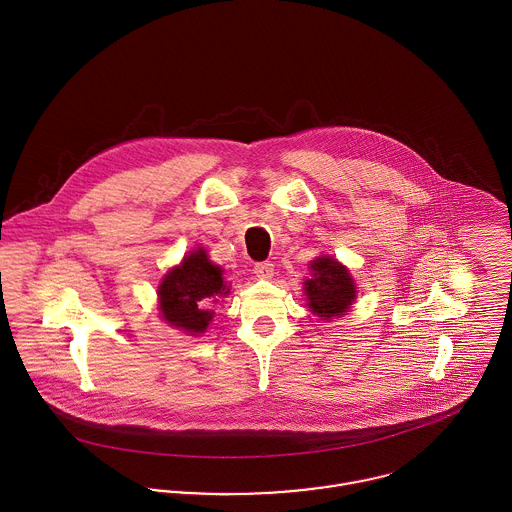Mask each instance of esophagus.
Returning a JSON list of instances; mask_svg holds the SVG:
<instances>
[{
    "instance_id": "1",
    "label": "esophagus",
    "mask_w": 512,
    "mask_h": 512,
    "mask_svg": "<svg viewBox=\"0 0 512 512\" xmlns=\"http://www.w3.org/2000/svg\"><path fill=\"white\" fill-rule=\"evenodd\" d=\"M254 274L262 280H270L274 276V264L272 262H256L254 264Z\"/></svg>"
}]
</instances>
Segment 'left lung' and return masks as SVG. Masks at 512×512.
<instances>
[{"mask_svg":"<svg viewBox=\"0 0 512 512\" xmlns=\"http://www.w3.org/2000/svg\"><path fill=\"white\" fill-rule=\"evenodd\" d=\"M313 278L305 282L309 309L323 319L343 315L355 301V282L335 258H317L311 264Z\"/></svg>","mask_w":512,"mask_h":512,"instance_id":"obj_1","label":"left lung"}]
</instances>
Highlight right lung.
I'll return each mask as SVG.
<instances>
[{
	"mask_svg": "<svg viewBox=\"0 0 512 512\" xmlns=\"http://www.w3.org/2000/svg\"><path fill=\"white\" fill-rule=\"evenodd\" d=\"M228 292L219 266L209 262L205 250H195L159 286L163 319L191 335H199L213 319L209 307Z\"/></svg>",
	"mask_w": 512,
	"mask_h": 512,
	"instance_id": "right-lung-1",
	"label": "right lung"
}]
</instances>
